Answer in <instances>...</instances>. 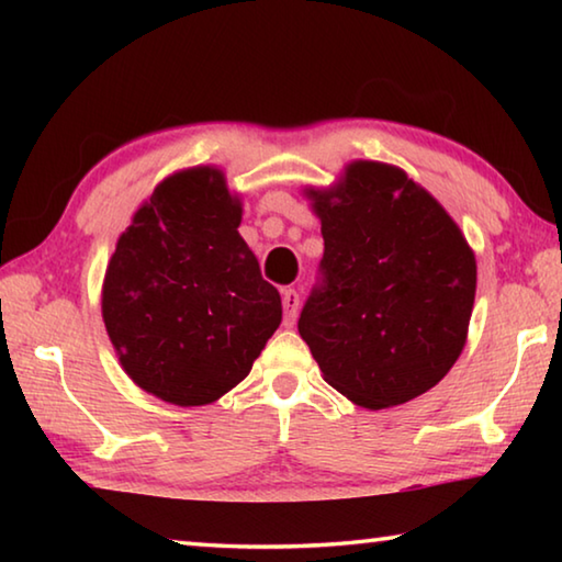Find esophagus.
Instances as JSON below:
<instances>
[{
    "instance_id": "esophagus-1",
    "label": "esophagus",
    "mask_w": 562,
    "mask_h": 562,
    "mask_svg": "<svg viewBox=\"0 0 562 562\" xmlns=\"http://www.w3.org/2000/svg\"><path fill=\"white\" fill-rule=\"evenodd\" d=\"M282 307H284V327H292L297 319L300 294L294 288H282Z\"/></svg>"
}]
</instances>
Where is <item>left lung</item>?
I'll return each mask as SVG.
<instances>
[{"mask_svg":"<svg viewBox=\"0 0 562 562\" xmlns=\"http://www.w3.org/2000/svg\"><path fill=\"white\" fill-rule=\"evenodd\" d=\"M302 193L322 223L325 284L297 329L325 382L372 412L429 392L469 337L475 255L461 227L379 160H351L337 183Z\"/></svg>","mask_w":562,"mask_h":562,"instance_id":"left-lung-1","label":"left lung"}]
</instances>
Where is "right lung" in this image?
I'll use <instances>...</instances> for the list:
<instances>
[{"label": "right lung", "instance_id": "obj_1", "mask_svg": "<svg viewBox=\"0 0 562 562\" xmlns=\"http://www.w3.org/2000/svg\"><path fill=\"white\" fill-rule=\"evenodd\" d=\"M240 221L223 170L195 166L160 180L119 235L103 325L123 372L160 402H217L280 327V292L262 280Z\"/></svg>", "mask_w": 562, "mask_h": 562}]
</instances>
